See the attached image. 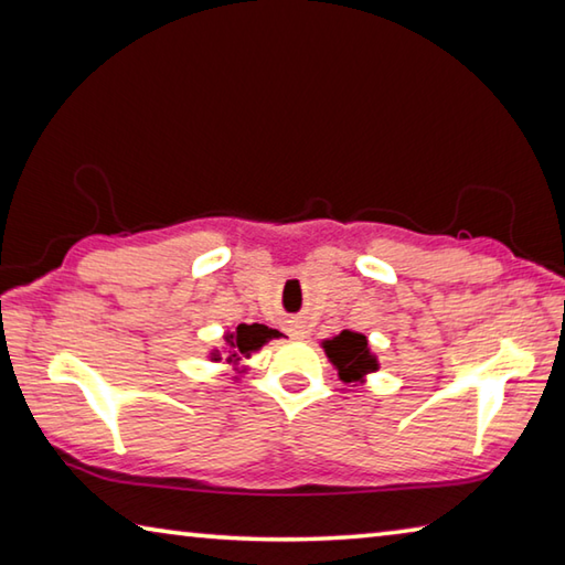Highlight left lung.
Returning <instances> with one entry per match:
<instances>
[{"mask_svg": "<svg viewBox=\"0 0 565 565\" xmlns=\"http://www.w3.org/2000/svg\"><path fill=\"white\" fill-rule=\"evenodd\" d=\"M321 349L333 363V369L339 371L343 384H366V379L381 369L379 356L369 347V339L359 331L343 329L339 337L323 339Z\"/></svg>", "mask_w": 565, "mask_h": 565, "instance_id": "1", "label": "left lung"}]
</instances>
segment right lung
Instances as JSON below:
<instances>
[{
  "label": "right lung",
  "mask_w": 565,
  "mask_h": 565,
  "mask_svg": "<svg viewBox=\"0 0 565 565\" xmlns=\"http://www.w3.org/2000/svg\"><path fill=\"white\" fill-rule=\"evenodd\" d=\"M271 339H281V333L264 327V323H238L234 331L224 333L222 349L209 351V361H222L224 366H232L236 374H246V366H242V363L252 359L256 351H262Z\"/></svg>",
  "instance_id": "1"
}]
</instances>
